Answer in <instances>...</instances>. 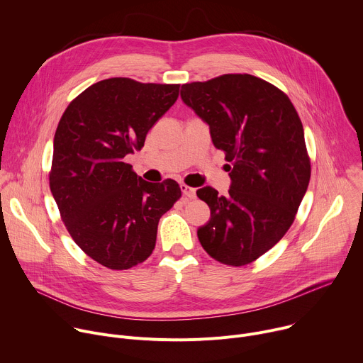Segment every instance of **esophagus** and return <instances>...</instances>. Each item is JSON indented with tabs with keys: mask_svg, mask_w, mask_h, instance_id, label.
<instances>
[{
	"mask_svg": "<svg viewBox=\"0 0 363 363\" xmlns=\"http://www.w3.org/2000/svg\"><path fill=\"white\" fill-rule=\"evenodd\" d=\"M181 191L184 194V196H186L189 199H195L196 198V189L188 186L186 184H181Z\"/></svg>",
	"mask_w": 363,
	"mask_h": 363,
	"instance_id": "34e87169",
	"label": "esophagus"
}]
</instances>
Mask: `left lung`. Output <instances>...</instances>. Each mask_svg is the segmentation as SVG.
<instances>
[{"label":"left lung","mask_w":363,"mask_h":363,"mask_svg":"<svg viewBox=\"0 0 363 363\" xmlns=\"http://www.w3.org/2000/svg\"><path fill=\"white\" fill-rule=\"evenodd\" d=\"M181 97L210 125L231 171L227 196L211 186L196 191L211 210L198 240L223 264H250L284 237L308 186L301 121L284 91L251 74L186 83Z\"/></svg>","instance_id":"left-lung-1"}]
</instances>
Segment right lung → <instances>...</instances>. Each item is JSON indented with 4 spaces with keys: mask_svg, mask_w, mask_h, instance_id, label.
Returning <instances> with one entry per match:
<instances>
[{
    "mask_svg": "<svg viewBox=\"0 0 363 363\" xmlns=\"http://www.w3.org/2000/svg\"><path fill=\"white\" fill-rule=\"evenodd\" d=\"M178 94L179 84L112 77L73 99L59 122L51 194L74 242L111 270L146 260L161 217L181 198L177 181L146 182L125 162Z\"/></svg>",
    "mask_w": 363,
    "mask_h": 363,
    "instance_id": "1",
    "label": "right lung"
}]
</instances>
